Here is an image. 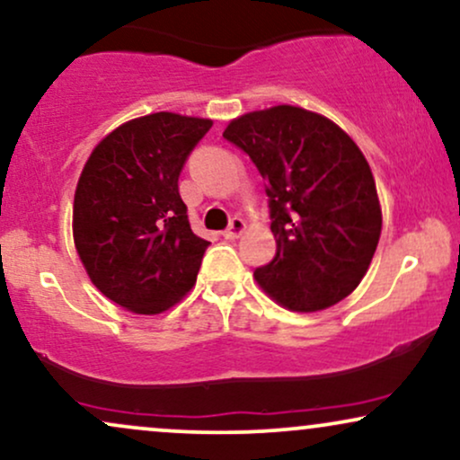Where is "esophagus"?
<instances>
[{"mask_svg": "<svg viewBox=\"0 0 460 460\" xmlns=\"http://www.w3.org/2000/svg\"><path fill=\"white\" fill-rule=\"evenodd\" d=\"M244 231H246L244 220L234 218V220H231V225L223 231V235L226 237V240H235V237H240L242 234H244Z\"/></svg>", "mask_w": 460, "mask_h": 460, "instance_id": "obj_1", "label": "esophagus"}]
</instances>
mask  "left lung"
<instances>
[{
	"label": "left lung",
	"instance_id": "8db88e82",
	"mask_svg": "<svg viewBox=\"0 0 460 460\" xmlns=\"http://www.w3.org/2000/svg\"><path fill=\"white\" fill-rule=\"evenodd\" d=\"M223 137L268 181L276 257L254 270L257 285L293 313L345 300L381 235L377 186L356 141L325 115L291 104L240 115Z\"/></svg>",
	"mask_w": 460,
	"mask_h": 460
}]
</instances>
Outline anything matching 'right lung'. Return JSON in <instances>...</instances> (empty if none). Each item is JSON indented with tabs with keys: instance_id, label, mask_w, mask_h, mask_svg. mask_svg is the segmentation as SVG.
Listing matches in <instances>:
<instances>
[{
	"instance_id": "add662e5",
	"label": "right lung",
	"mask_w": 460,
	"mask_h": 460,
	"mask_svg": "<svg viewBox=\"0 0 460 460\" xmlns=\"http://www.w3.org/2000/svg\"><path fill=\"white\" fill-rule=\"evenodd\" d=\"M212 119L149 113L92 149L72 206V237L102 296L135 314L175 306L197 283L208 240L192 234L177 177Z\"/></svg>"
}]
</instances>
